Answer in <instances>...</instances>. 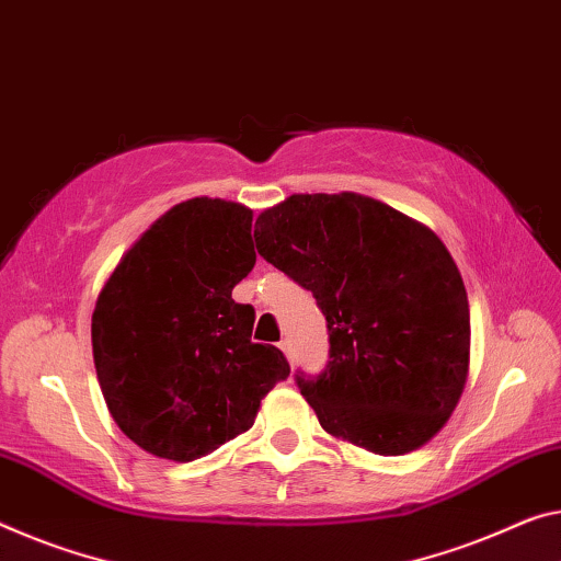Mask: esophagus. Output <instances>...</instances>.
Instances as JSON below:
<instances>
[{
	"label": "esophagus",
	"instance_id": "esophagus-1",
	"mask_svg": "<svg viewBox=\"0 0 561 561\" xmlns=\"http://www.w3.org/2000/svg\"><path fill=\"white\" fill-rule=\"evenodd\" d=\"M278 346H280V351H283V353H286V358H288L290 364H293V360H296V353H293V343L286 339V341H280Z\"/></svg>",
	"mask_w": 561,
	"mask_h": 561
}]
</instances>
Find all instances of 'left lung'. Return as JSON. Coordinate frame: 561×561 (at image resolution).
Here are the masks:
<instances>
[{
    "label": "left lung",
    "instance_id": "left-lung-1",
    "mask_svg": "<svg viewBox=\"0 0 561 561\" xmlns=\"http://www.w3.org/2000/svg\"><path fill=\"white\" fill-rule=\"evenodd\" d=\"M265 261L313 293L329 364L296 374L321 426L409 454L449 421L469 376V298L434 230L358 193L290 195L255 220Z\"/></svg>",
    "mask_w": 561,
    "mask_h": 561
}]
</instances>
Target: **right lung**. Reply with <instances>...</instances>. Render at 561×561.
Masks as SVG:
<instances>
[{
  "instance_id": "right-lung-1",
  "label": "right lung",
  "mask_w": 561,
  "mask_h": 561,
  "mask_svg": "<svg viewBox=\"0 0 561 561\" xmlns=\"http://www.w3.org/2000/svg\"><path fill=\"white\" fill-rule=\"evenodd\" d=\"M253 210L193 197L123 255L92 313V356L115 424L152 456L193 461L253 426L286 381L283 351L253 343V306L232 288L253 271Z\"/></svg>"
}]
</instances>
